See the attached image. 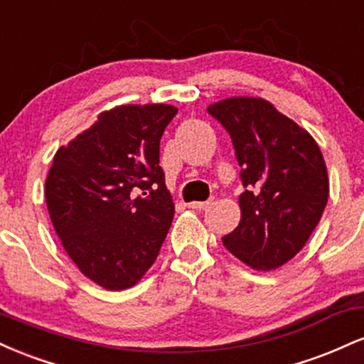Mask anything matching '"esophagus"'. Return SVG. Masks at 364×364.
Returning <instances> with one entry per match:
<instances>
[{
  "label": "esophagus",
  "instance_id": "1",
  "mask_svg": "<svg viewBox=\"0 0 364 364\" xmlns=\"http://www.w3.org/2000/svg\"><path fill=\"white\" fill-rule=\"evenodd\" d=\"M208 203L210 202H191V203H188V207L193 208V210H205V208L208 207Z\"/></svg>",
  "mask_w": 364,
  "mask_h": 364
}]
</instances>
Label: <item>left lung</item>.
<instances>
[{
    "instance_id": "1",
    "label": "left lung",
    "mask_w": 364,
    "mask_h": 364,
    "mask_svg": "<svg viewBox=\"0 0 364 364\" xmlns=\"http://www.w3.org/2000/svg\"><path fill=\"white\" fill-rule=\"evenodd\" d=\"M207 111L231 136L245 186L241 220L223 243L255 270L277 269L306 245L327 205L321 150L265 99H224Z\"/></svg>"
}]
</instances>
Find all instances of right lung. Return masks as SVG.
<instances>
[{"label": "right lung", "instance_id": "1", "mask_svg": "<svg viewBox=\"0 0 364 364\" xmlns=\"http://www.w3.org/2000/svg\"><path fill=\"white\" fill-rule=\"evenodd\" d=\"M176 112L168 104L104 111L53 159L44 195L54 231L104 289L135 286L168 236L174 203L159 144Z\"/></svg>", "mask_w": 364, "mask_h": 364}]
</instances>
